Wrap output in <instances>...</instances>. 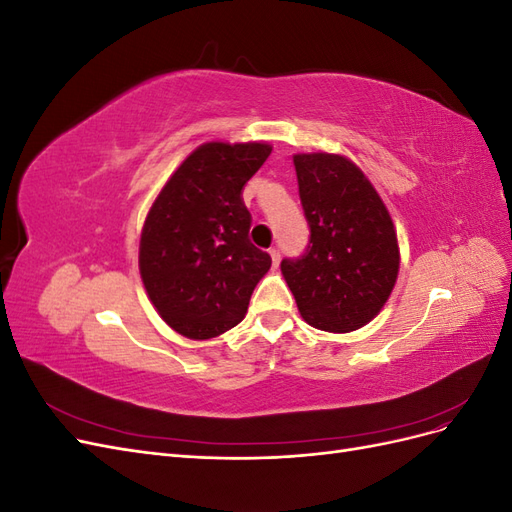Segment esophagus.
Segmentation results:
<instances>
[{"label": "esophagus", "mask_w": 512, "mask_h": 512, "mask_svg": "<svg viewBox=\"0 0 512 512\" xmlns=\"http://www.w3.org/2000/svg\"><path fill=\"white\" fill-rule=\"evenodd\" d=\"M269 254H271V260H273V267H277V265H280V258H282L280 250H277V247H271V250H269Z\"/></svg>", "instance_id": "34e87169"}]
</instances>
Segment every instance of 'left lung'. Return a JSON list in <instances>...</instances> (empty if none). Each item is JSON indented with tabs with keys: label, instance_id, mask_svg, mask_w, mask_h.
Wrapping results in <instances>:
<instances>
[{
	"label": "left lung",
	"instance_id": "left-lung-1",
	"mask_svg": "<svg viewBox=\"0 0 512 512\" xmlns=\"http://www.w3.org/2000/svg\"><path fill=\"white\" fill-rule=\"evenodd\" d=\"M312 230L307 252L282 275L309 327L350 333L374 320L399 273L397 230L363 170L339 153H294Z\"/></svg>",
	"mask_w": 512,
	"mask_h": 512
}]
</instances>
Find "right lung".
Listing matches in <instances>:
<instances>
[{
	"label": "right lung",
	"mask_w": 512,
	"mask_h": 512,
	"mask_svg": "<svg viewBox=\"0 0 512 512\" xmlns=\"http://www.w3.org/2000/svg\"><path fill=\"white\" fill-rule=\"evenodd\" d=\"M269 143L211 141L185 158L147 213L138 269L170 329L211 339L245 318L271 256L247 239L252 215L241 190L271 153Z\"/></svg>",
	"instance_id": "1"
}]
</instances>
